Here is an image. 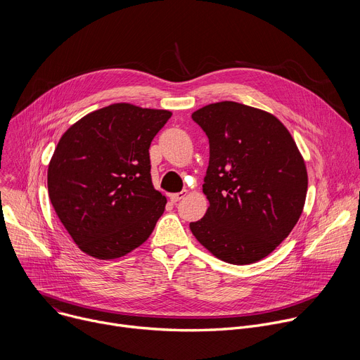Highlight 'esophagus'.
I'll return each instance as SVG.
<instances>
[{"mask_svg":"<svg viewBox=\"0 0 360 360\" xmlns=\"http://www.w3.org/2000/svg\"><path fill=\"white\" fill-rule=\"evenodd\" d=\"M186 191H182V192H178V193H171L169 195V198H171V200L174 202V203H176V202H179L181 199H184L185 196H186Z\"/></svg>","mask_w":360,"mask_h":360,"instance_id":"esophagus-1","label":"esophagus"}]
</instances>
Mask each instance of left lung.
<instances>
[{"label":"left lung","instance_id":"8db88e82","mask_svg":"<svg viewBox=\"0 0 360 360\" xmlns=\"http://www.w3.org/2000/svg\"><path fill=\"white\" fill-rule=\"evenodd\" d=\"M192 120L210 139L202 185L210 207L189 228L218 259L258 262L288 238L302 215L307 192L302 153L275 115L239 102L205 105Z\"/></svg>","mask_w":360,"mask_h":360}]
</instances>
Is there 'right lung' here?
Instances as JSON below:
<instances>
[{"label": "right lung", "instance_id": "obj_1", "mask_svg": "<svg viewBox=\"0 0 360 360\" xmlns=\"http://www.w3.org/2000/svg\"><path fill=\"white\" fill-rule=\"evenodd\" d=\"M171 115L118 102L86 114L60 138L48 164V195L84 253L117 259L152 233L167 198L153 188L149 145Z\"/></svg>", "mask_w": 360, "mask_h": 360}]
</instances>
